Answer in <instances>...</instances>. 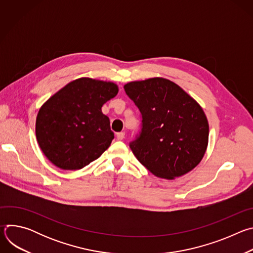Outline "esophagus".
I'll list each match as a JSON object with an SVG mask.
<instances>
[{
  "label": "esophagus",
  "mask_w": 253,
  "mask_h": 253,
  "mask_svg": "<svg viewBox=\"0 0 253 253\" xmlns=\"http://www.w3.org/2000/svg\"><path fill=\"white\" fill-rule=\"evenodd\" d=\"M116 137L118 140H123L125 138V133L124 132H119L116 134Z\"/></svg>",
  "instance_id": "esophagus-1"
}]
</instances>
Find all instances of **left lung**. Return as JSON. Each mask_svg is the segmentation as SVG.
I'll return each instance as SVG.
<instances>
[{
	"label": "left lung",
	"instance_id": "obj_1",
	"mask_svg": "<svg viewBox=\"0 0 253 253\" xmlns=\"http://www.w3.org/2000/svg\"><path fill=\"white\" fill-rule=\"evenodd\" d=\"M124 89L142 115L141 133L130 143L138 161L168 180L194 169L208 145L209 125L201 106L160 77L129 82Z\"/></svg>",
	"mask_w": 253,
	"mask_h": 253
}]
</instances>
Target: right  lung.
I'll list each match as a JSON object with an SVG mask.
<instances>
[{"label": "right lung", "mask_w": 253, "mask_h": 253, "mask_svg": "<svg viewBox=\"0 0 253 253\" xmlns=\"http://www.w3.org/2000/svg\"><path fill=\"white\" fill-rule=\"evenodd\" d=\"M118 91L113 82L79 78L42 105L36 119V137L55 166L79 170L109 148L114 133L101 108Z\"/></svg>", "instance_id": "right-lung-1"}]
</instances>
